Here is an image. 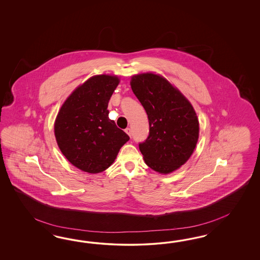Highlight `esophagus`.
Masks as SVG:
<instances>
[{
    "instance_id": "1",
    "label": "esophagus",
    "mask_w": 260,
    "mask_h": 260,
    "mask_svg": "<svg viewBox=\"0 0 260 260\" xmlns=\"http://www.w3.org/2000/svg\"><path fill=\"white\" fill-rule=\"evenodd\" d=\"M125 132H126V134L129 136V137H132V129L129 128V127H126V129H125Z\"/></svg>"
}]
</instances>
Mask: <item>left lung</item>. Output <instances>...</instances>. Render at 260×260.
Returning a JSON list of instances; mask_svg holds the SVG:
<instances>
[{"mask_svg": "<svg viewBox=\"0 0 260 260\" xmlns=\"http://www.w3.org/2000/svg\"><path fill=\"white\" fill-rule=\"evenodd\" d=\"M131 86L149 118L150 134L139 144L145 163L157 173H173L189 160L197 147L199 122L196 110L161 75H134Z\"/></svg>", "mask_w": 260, "mask_h": 260, "instance_id": "obj_1", "label": "left lung"}]
</instances>
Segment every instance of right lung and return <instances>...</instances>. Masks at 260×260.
Wrapping results in <instances>:
<instances>
[{
    "mask_svg": "<svg viewBox=\"0 0 260 260\" xmlns=\"http://www.w3.org/2000/svg\"><path fill=\"white\" fill-rule=\"evenodd\" d=\"M119 82L117 76H92L69 96L58 112L54 124L58 147L83 172L107 170L129 140L109 118V101Z\"/></svg>",
    "mask_w": 260,
    "mask_h": 260,
    "instance_id": "add662e5",
    "label": "right lung"
}]
</instances>
